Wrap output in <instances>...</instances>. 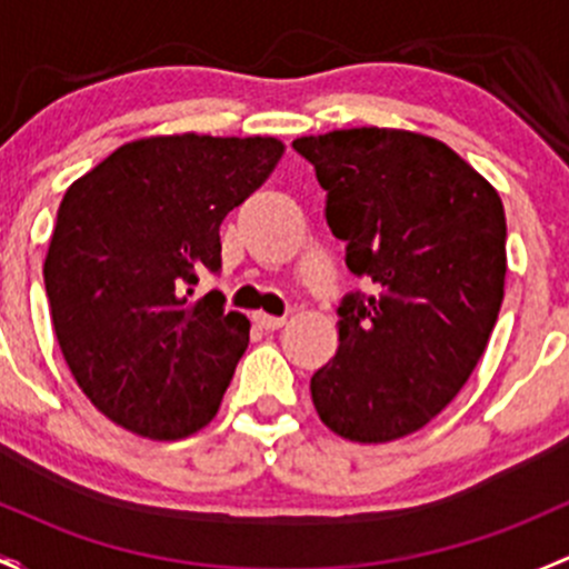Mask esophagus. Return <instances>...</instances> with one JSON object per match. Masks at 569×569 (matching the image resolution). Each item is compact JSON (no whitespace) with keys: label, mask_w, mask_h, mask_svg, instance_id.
Segmentation results:
<instances>
[{"label":"esophagus","mask_w":569,"mask_h":569,"mask_svg":"<svg viewBox=\"0 0 569 569\" xmlns=\"http://www.w3.org/2000/svg\"><path fill=\"white\" fill-rule=\"evenodd\" d=\"M254 323L260 326V328H266V331H277V328L284 326V318H273V315L257 312L254 315Z\"/></svg>","instance_id":"1"}]
</instances>
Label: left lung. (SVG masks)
I'll list each match as a JSON object with an SVG mask.
<instances>
[{"instance_id":"8db88e82","label":"left lung","mask_w":569,"mask_h":569,"mask_svg":"<svg viewBox=\"0 0 569 569\" xmlns=\"http://www.w3.org/2000/svg\"><path fill=\"white\" fill-rule=\"evenodd\" d=\"M345 266L370 292L339 301L337 356L312 402L337 436L416 432L466 386L503 301L507 219L493 186L443 142L391 128L303 137Z\"/></svg>"}]
</instances>
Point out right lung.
<instances>
[{
	"instance_id": "1",
	"label": "right lung",
	"mask_w": 569,
	"mask_h": 569,
	"mask_svg": "<svg viewBox=\"0 0 569 569\" xmlns=\"http://www.w3.org/2000/svg\"><path fill=\"white\" fill-rule=\"evenodd\" d=\"M273 137H153L117 148L57 210L43 266L76 383L126 430L178 441L221 406L249 320L199 273L221 271L219 227L271 174Z\"/></svg>"
}]
</instances>
